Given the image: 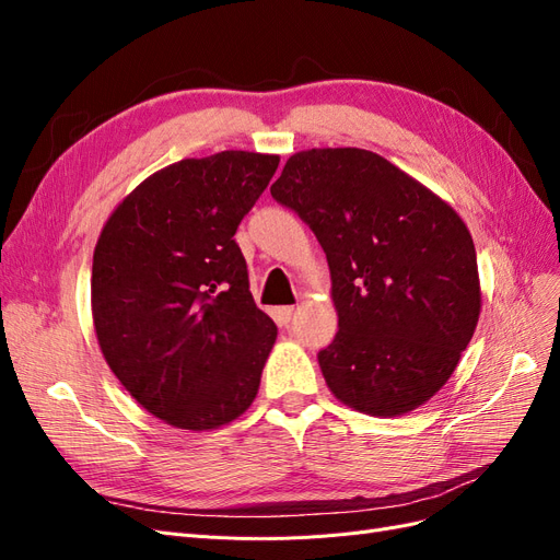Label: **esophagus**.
<instances>
[{
  "label": "esophagus",
  "mask_w": 560,
  "mask_h": 560,
  "mask_svg": "<svg viewBox=\"0 0 560 560\" xmlns=\"http://www.w3.org/2000/svg\"><path fill=\"white\" fill-rule=\"evenodd\" d=\"M294 315V306H282V308H276V322L278 325H290V319Z\"/></svg>",
  "instance_id": "esophagus-1"
}]
</instances>
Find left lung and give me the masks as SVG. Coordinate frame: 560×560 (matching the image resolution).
<instances>
[{
    "label": "left lung",
    "instance_id": "left-lung-1",
    "mask_svg": "<svg viewBox=\"0 0 560 560\" xmlns=\"http://www.w3.org/2000/svg\"><path fill=\"white\" fill-rule=\"evenodd\" d=\"M331 270L338 334L317 352L354 411L401 416L451 378L481 311L477 249L457 212L366 149H308L270 186Z\"/></svg>",
    "mask_w": 560,
    "mask_h": 560
}]
</instances>
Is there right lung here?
Returning a JSON list of instances; mask_svg holds the SVG:
<instances>
[{
	"label": "right lung",
	"instance_id": "1",
	"mask_svg": "<svg viewBox=\"0 0 560 560\" xmlns=\"http://www.w3.org/2000/svg\"><path fill=\"white\" fill-rule=\"evenodd\" d=\"M278 156L222 151L147 177L100 233L93 325L114 376L182 430H214L249 409L278 327L249 292L233 241Z\"/></svg>",
	"mask_w": 560,
	"mask_h": 560
}]
</instances>
